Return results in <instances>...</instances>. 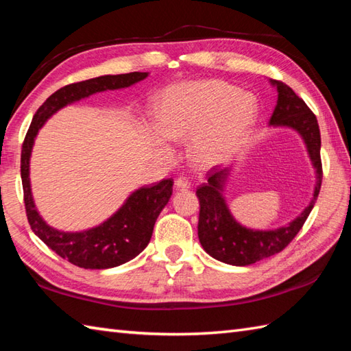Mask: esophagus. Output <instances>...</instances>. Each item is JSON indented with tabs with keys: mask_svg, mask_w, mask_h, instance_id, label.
<instances>
[{
	"mask_svg": "<svg viewBox=\"0 0 351 351\" xmlns=\"http://www.w3.org/2000/svg\"><path fill=\"white\" fill-rule=\"evenodd\" d=\"M190 182L185 180V178H178V180L175 181V189L176 190H187L190 189Z\"/></svg>",
	"mask_w": 351,
	"mask_h": 351,
	"instance_id": "1",
	"label": "esophagus"
}]
</instances>
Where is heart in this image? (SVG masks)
Wrapping results in <instances>:
<instances>
[{"mask_svg": "<svg viewBox=\"0 0 351 351\" xmlns=\"http://www.w3.org/2000/svg\"><path fill=\"white\" fill-rule=\"evenodd\" d=\"M256 99L225 81H199L169 87L160 101L156 125L164 137H191V158L213 166L229 158L255 122ZM169 154V146L160 141Z\"/></svg>", "mask_w": 351, "mask_h": 351, "instance_id": "b5f03b06", "label": "heart"}]
</instances>
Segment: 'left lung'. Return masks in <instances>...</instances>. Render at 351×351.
Returning a JSON list of instances; mask_svg holds the SVG:
<instances>
[{"mask_svg":"<svg viewBox=\"0 0 351 351\" xmlns=\"http://www.w3.org/2000/svg\"><path fill=\"white\" fill-rule=\"evenodd\" d=\"M271 83L278 87V106L273 111L270 125L289 126L300 132L317 170L314 199L311 200L306 210L288 226L276 230H252L234 220L225 199L221 197L220 191L228 176V169H211L206 173L208 182L200 185L196 191L200 205L197 235L206 253L230 265L243 267L255 264L285 249L303 228L322 189L323 164L319 155L322 136H319L317 117L306 102L299 98L289 86L278 80Z\"/></svg>","mask_w":351,"mask_h":351,"instance_id":"left-lung-1","label":"left lung"}]
</instances>
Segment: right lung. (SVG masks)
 <instances>
[{
  "label": "right lung",
  "mask_w": 351,
  "mask_h": 351,
  "mask_svg": "<svg viewBox=\"0 0 351 351\" xmlns=\"http://www.w3.org/2000/svg\"><path fill=\"white\" fill-rule=\"evenodd\" d=\"M146 77V72L104 75L58 88L36 111L22 143L21 178L29 226L49 249L77 267L101 270V268L117 267L136 258L151 241L155 220L158 219L162 208L167 205L173 191V180H162L151 187H143L132 193L121 210L98 228L75 234L60 232L48 226L34 208L28 178L29 154H32L34 137L45 121L68 104L96 92L128 87Z\"/></svg>",
  "instance_id": "right-lung-1"
}]
</instances>
